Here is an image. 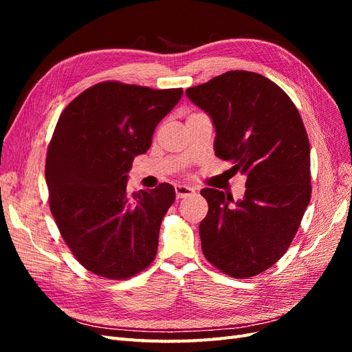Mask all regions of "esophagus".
Returning a JSON list of instances; mask_svg holds the SVG:
<instances>
[{
    "instance_id": "esophagus-1",
    "label": "esophagus",
    "mask_w": 352,
    "mask_h": 352,
    "mask_svg": "<svg viewBox=\"0 0 352 352\" xmlns=\"http://www.w3.org/2000/svg\"><path fill=\"white\" fill-rule=\"evenodd\" d=\"M175 190H176V197L177 198H186L189 195H194L195 194V189L190 188V186H186V185H176Z\"/></svg>"
}]
</instances>
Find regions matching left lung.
Instances as JSON below:
<instances>
[{
  "label": "left lung",
  "mask_w": 352,
  "mask_h": 352,
  "mask_svg": "<svg viewBox=\"0 0 352 352\" xmlns=\"http://www.w3.org/2000/svg\"><path fill=\"white\" fill-rule=\"evenodd\" d=\"M216 129L214 153L247 176L242 199L204 188L208 212L201 248L219 270L238 279L260 274L289 248L311 197L310 144L301 116L278 85L232 70L186 89Z\"/></svg>",
  "instance_id": "obj_1"
}]
</instances>
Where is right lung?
<instances>
[{
	"mask_svg": "<svg viewBox=\"0 0 352 352\" xmlns=\"http://www.w3.org/2000/svg\"><path fill=\"white\" fill-rule=\"evenodd\" d=\"M184 91L101 82L61 113L47 153L50 208L63 239L85 269L126 279L155 258L160 225L175 188L127 194L136 155Z\"/></svg>",
	"mask_w": 352,
	"mask_h": 352,
	"instance_id": "obj_1",
	"label": "right lung"
}]
</instances>
